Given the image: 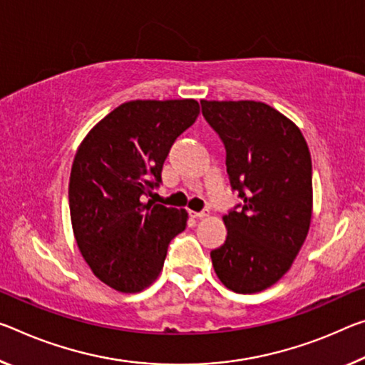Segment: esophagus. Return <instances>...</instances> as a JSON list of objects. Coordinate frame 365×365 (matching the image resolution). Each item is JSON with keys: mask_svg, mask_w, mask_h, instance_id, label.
<instances>
[{"mask_svg": "<svg viewBox=\"0 0 365 365\" xmlns=\"http://www.w3.org/2000/svg\"><path fill=\"white\" fill-rule=\"evenodd\" d=\"M193 217H206L207 216V211H190Z\"/></svg>", "mask_w": 365, "mask_h": 365, "instance_id": "obj_1", "label": "esophagus"}]
</instances>
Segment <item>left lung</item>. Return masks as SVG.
<instances>
[{
    "label": "left lung",
    "instance_id": "left-lung-1",
    "mask_svg": "<svg viewBox=\"0 0 365 365\" xmlns=\"http://www.w3.org/2000/svg\"><path fill=\"white\" fill-rule=\"evenodd\" d=\"M225 148L242 205L222 217L227 237L211 252L222 284L239 294L273 286L291 268L312 221V159L294 121L255 101H201Z\"/></svg>",
    "mask_w": 365,
    "mask_h": 365
}]
</instances>
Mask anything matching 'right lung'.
Here are the masks:
<instances>
[{"label": "right lung", "mask_w": 365, "mask_h": 365, "mask_svg": "<svg viewBox=\"0 0 365 365\" xmlns=\"http://www.w3.org/2000/svg\"><path fill=\"white\" fill-rule=\"evenodd\" d=\"M198 115L195 99L130 101L79 144L69 175L74 239L92 273L115 291L151 286L170 240L187 227L185 210L144 200L162 182L173 141Z\"/></svg>", "instance_id": "add662e5"}]
</instances>
